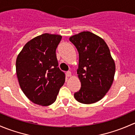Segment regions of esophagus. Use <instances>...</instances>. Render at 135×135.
<instances>
[{"label":"esophagus","mask_w":135,"mask_h":135,"mask_svg":"<svg viewBox=\"0 0 135 135\" xmlns=\"http://www.w3.org/2000/svg\"><path fill=\"white\" fill-rule=\"evenodd\" d=\"M66 75H67V76H69V77H70V76H72L71 72H70V71L66 72Z\"/></svg>","instance_id":"esophagus-1"}]
</instances>
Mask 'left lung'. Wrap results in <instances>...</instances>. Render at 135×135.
I'll list each match as a JSON object with an SVG mask.
<instances>
[{"label": "left lung", "mask_w": 135, "mask_h": 135, "mask_svg": "<svg viewBox=\"0 0 135 135\" xmlns=\"http://www.w3.org/2000/svg\"><path fill=\"white\" fill-rule=\"evenodd\" d=\"M79 54L78 77L81 88L74 93L75 99L83 104H92L103 99L114 81V60L109 47L102 38L83 31L69 38Z\"/></svg>", "instance_id": "left-lung-1"}]
</instances>
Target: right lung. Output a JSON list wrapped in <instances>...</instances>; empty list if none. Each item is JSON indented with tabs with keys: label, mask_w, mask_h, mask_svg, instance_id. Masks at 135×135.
Masks as SVG:
<instances>
[{
	"label": "right lung",
	"mask_w": 135,
	"mask_h": 135,
	"mask_svg": "<svg viewBox=\"0 0 135 135\" xmlns=\"http://www.w3.org/2000/svg\"><path fill=\"white\" fill-rule=\"evenodd\" d=\"M62 36L44 33L31 39L16 59V74L25 96L35 104L49 106L55 101L65 76L58 67L56 49Z\"/></svg>",
	"instance_id": "add662e5"
}]
</instances>
